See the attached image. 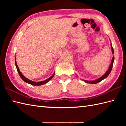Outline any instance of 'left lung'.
Returning <instances> with one entry per match:
<instances>
[{"label": "left lung", "mask_w": 126, "mask_h": 126, "mask_svg": "<svg viewBox=\"0 0 126 126\" xmlns=\"http://www.w3.org/2000/svg\"><path fill=\"white\" fill-rule=\"evenodd\" d=\"M111 48L112 53H113V54H114V49H113V47H112L111 44ZM114 61V56H113V58H112L111 64H110V66H109V69H108V70L107 71L106 73L104 74V75H103L102 76H101V77H100V78H98L97 79L94 80V81H86V80H83V81L85 82L88 83H90V84H96V83H98V82H101V81H102L103 79H106V77L109 75V74L110 73V72L111 71V69H112V68H113V66Z\"/></svg>", "instance_id": "left-lung-1"}]
</instances>
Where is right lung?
Listing matches in <instances>:
<instances>
[{
	"instance_id": "add662e5",
	"label": "right lung",
	"mask_w": 126,
	"mask_h": 126,
	"mask_svg": "<svg viewBox=\"0 0 126 126\" xmlns=\"http://www.w3.org/2000/svg\"><path fill=\"white\" fill-rule=\"evenodd\" d=\"M15 64H16V68H17V71H18V73L19 74V75L20 77L22 78V79L26 83H29V84H30L31 85H43V84H44L45 83H47L48 82H49L50 80L55 75V73L53 74L50 77L49 79H47L46 80H45V81H41V82H34V81H31V80L28 79L27 78H26V77L23 75L22 74V73L20 71L19 69V68L17 64V63H16V61L15 60Z\"/></svg>"
}]
</instances>
